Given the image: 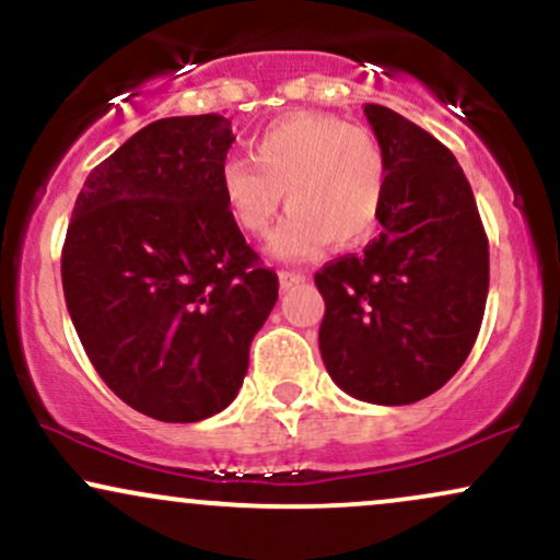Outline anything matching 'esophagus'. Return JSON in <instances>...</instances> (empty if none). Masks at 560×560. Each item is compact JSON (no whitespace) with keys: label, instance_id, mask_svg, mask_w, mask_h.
<instances>
[{"label":"esophagus","instance_id":"obj_1","mask_svg":"<svg viewBox=\"0 0 560 560\" xmlns=\"http://www.w3.org/2000/svg\"><path fill=\"white\" fill-rule=\"evenodd\" d=\"M280 288L282 291H288V288L299 285V282H306V275L304 272H293V269H280Z\"/></svg>","mask_w":560,"mask_h":560}]
</instances>
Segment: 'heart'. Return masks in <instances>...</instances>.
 Returning a JSON list of instances; mask_svg holds the SVG:
<instances>
[{
  "label": "heart",
  "mask_w": 560,
  "mask_h": 560,
  "mask_svg": "<svg viewBox=\"0 0 560 560\" xmlns=\"http://www.w3.org/2000/svg\"><path fill=\"white\" fill-rule=\"evenodd\" d=\"M387 162L366 128L319 112H293L252 141V160L230 156L220 167V194L241 233L259 238L285 203L269 241L280 259L314 256L327 243L351 248L370 241L383 214Z\"/></svg>",
  "instance_id": "1"
}]
</instances>
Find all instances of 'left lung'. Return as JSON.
<instances>
[{
    "label": "left lung",
    "instance_id": "1",
    "mask_svg": "<svg viewBox=\"0 0 560 560\" xmlns=\"http://www.w3.org/2000/svg\"><path fill=\"white\" fill-rule=\"evenodd\" d=\"M387 162L383 233L314 275L319 353L348 396L406 406L462 370L482 325L488 235L456 156L398 112L366 104Z\"/></svg>",
    "mask_w": 560,
    "mask_h": 560
}]
</instances>
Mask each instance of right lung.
Segmentation results:
<instances>
[{"label": "right lung", "mask_w": 560, "mask_h": 560, "mask_svg": "<svg viewBox=\"0 0 560 560\" xmlns=\"http://www.w3.org/2000/svg\"><path fill=\"white\" fill-rule=\"evenodd\" d=\"M222 115L164 117L85 177L62 248L65 304L98 377L160 422L233 404L278 275L220 194Z\"/></svg>", "instance_id": "add662e5"}]
</instances>
